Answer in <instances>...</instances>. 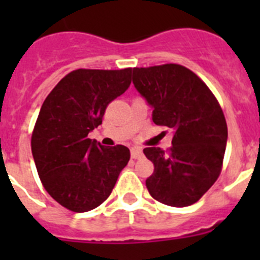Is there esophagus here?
Masks as SVG:
<instances>
[{"label": "esophagus", "mask_w": 260, "mask_h": 260, "mask_svg": "<svg viewBox=\"0 0 260 260\" xmlns=\"http://www.w3.org/2000/svg\"><path fill=\"white\" fill-rule=\"evenodd\" d=\"M143 156V151L141 147H133L132 148V157L133 158H141Z\"/></svg>", "instance_id": "esophagus-1"}]
</instances>
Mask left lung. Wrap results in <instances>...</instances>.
I'll use <instances>...</instances> for the list:
<instances>
[{"label": "left lung", "mask_w": 260, "mask_h": 260, "mask_svg": "<svg viewBox=\"0 0 260 260\" xmlns=\"http://www.w3.org/2000/svg\"><path fill=\"white\" fill-rule=\"evenodd\" d=\"M133 83L153 108V122L173 130L169 150H143L155 167L146 180L151 197L172 207L197 203L221 173L228 127L217 99L177 63L134 68Z\"/></svg>", "instance_id": "8db88e82"}]
</instances>
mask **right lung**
<instances>
[{"mask_svg": "<svg viewBox=\"0 0 260 260\" xmlns=\"http://www.w3.org/2000/svg\"><path fill=\"white\" fill-rule=\"evenodd\" d=\"M132 68L78 69L59 80L41 105L31 137L40 181L62 207L87 212L108 199L130 160L127 147L102 146L88 133L132 83Z\"/></svg>", "mask_w": 260, "mask_h": 260, "instance_id": "right-lung-1", "label": "right lung"}]
</instances>
